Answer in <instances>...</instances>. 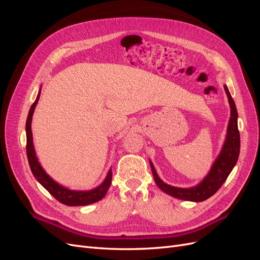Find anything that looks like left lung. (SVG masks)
Returning a JSON list of instances; mask_svg holds the SVG:
<instances>
[{"label":"left lung","instance_id":"1","mask_svg":"<svg viewBox=\"0 0 260 260\" xmlns=\"http://www.w3.org/2000/svg\"><path fill=\"white\" fill-rule=\"evenodd\" d=\"M223 88L226 93L228 100H229V104L231 108L230 120L229 123H228L225 140L221 151H220V154L218 155L214 164H212L208 175L204 178L198 185L192 187H177L165 183L158 177V175H157L153 162L149 160L155 182L157 186L166 194L183 201H205L219 190L220 186L224 183L226 178L231 174V171L235 165H237L240 155V132L238 128V111L228 86L223 85Z\"/></svg>","mask_w":260,"mask_h":260}]
</instances>
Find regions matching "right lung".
<instances>
[{"mask_svg":"<svg viewBox=\"0 0 260 260\" xmlns=\"http://www.w3.org/2000/svg\"><path fill=\"white\" fill-rule=\"evenodd\" d=\"M40 94H41V88L39 90L35 103L30 107V111L27 117V122H26V137H27L26 149H27L29 166L31 171H32V175L46 191L51 193L58 202H60L61 204H65L67 206H85V205H90V204L101 201L106 195L107 190L109 188V186H111L112 175H113L112 169H109L106 178L99 186L94 187L89 191H76V190H70V188L62 186L59 183H57L56 181H54L48 174H46L45 170L42 168L41 164L39 162L37 154H36V149L34 146L32 131H31V121H32L35 108L38 104L39 99H40Z\"/></svg>","mask_w":260,"mask_h":260,"instance_id":"1","label":"right lung"}]
</instances>
